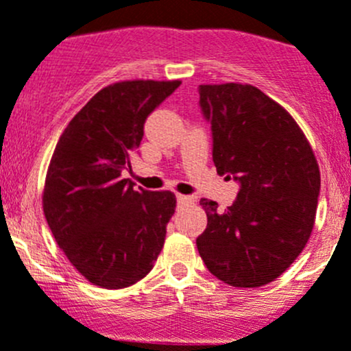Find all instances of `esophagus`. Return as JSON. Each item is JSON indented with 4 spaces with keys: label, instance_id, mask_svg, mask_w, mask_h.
Returning a JSON list of instances; mask_svg holds the SVG:
<instances>
[{
    "label": "esophagus",
    "instance_id": "esophagus-1",
    "mask_svg": "<svg viewBox=\"0 0 351 351\" xmlns=\"http://www.w3.org/2000/svg\"><path fill=\"white\" fill-rule=\"evenodd\" d=\"M177 203L182 204V206H187V204L194 203V197L193 196H184V194H177Z\"/></svg>",
    "mask_w": 351,
    "mask_h": 351
}]
</instances>
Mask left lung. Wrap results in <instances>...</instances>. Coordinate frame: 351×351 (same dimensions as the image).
Listing matches in <instances>:
<instances>
[{"mask_svg": "<svg viewBox=\"0 0 351 351\" xmlns=\"http://www.w3.org/2000/svg\"><path fill=\"white\" fill-rule=\"evenodd\" d=\"M213 131V162L241 191L232 206L201 199L206 230L196 239L208 271L230 287L271 283L298 258L315 221L321 172L285 107L249 83L199 85Z\"/></svg>", "mask_w": 351, "mask_h": 351, "instance_id": "1", "label": "left lung"}]
</instances>
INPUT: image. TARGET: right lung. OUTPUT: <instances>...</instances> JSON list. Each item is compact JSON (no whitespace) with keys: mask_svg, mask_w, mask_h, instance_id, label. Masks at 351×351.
Here are the masks:
<instances>
[{"mask_svg":"<svg viewBox=\"0 0 351 351\" xmlns=\"http://www.w3.org/2000/svg\"><path fill=\"white\" fill-rule=\"evenodd\" d=\"M179 80H126L97 92L64 128L47 167L43 208L76 271L100 289H126L157 261L176 211L171 191L134 189L123 171L148 114Z\"/></svg>","mask_w":351,"mask_h":351,"instance_id":"right-lung-1","label":"right lung"}]
</instances>
